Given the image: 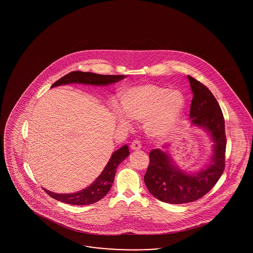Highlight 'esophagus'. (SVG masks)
<instances>
[{
	"label": "esophagus",
	"mask_w": 253,
	"mask_h": 253,
	"mask_svg": "<svg viewBox=\"0 0 253 253\" xmlns=\"http://www.w3.org/2000/svg\"><path fill=\"white\" fill-rule=\"evenodd\" d=\"M141 147L142 146H141V143H140L139 140H133L132 145H131V149L132 151H138V150L141 149Z\"/></svg>",
	"instance_id": "obj_1"
}]
</instances>
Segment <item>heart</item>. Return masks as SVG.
Returning a JSON list of instances; mask_svg holds the SVG:
<instances>
[{"label": "heart", "mask_w": 253, "mask_h": 253, "mask_svg": "<svg viewBox=\"0 0 253 253\" xmlns=\"http://www.w3.org/2000/svg\"><path fill=\"white\" fill-rule=\"evenodd\" d=\"M123 114L133 121H145L149 136L163 138L175 128L185 108V97L178 90L159 84L132 86L120 94ZM119 121L128 126L126 119L119 115Z\"/></svg>", "instance_id": "heart-1"}]
</instances>
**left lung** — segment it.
I'll use <instances>...</instances> for the list:
<instances>
[{
  "instance_id": "left-lung-1",
  "label": "left lung",
  "mask_w": 253,
  "mask_h": 253,
  "mask_svg": "<svg viewBox=\"0 0 253 253\" xmlns=\"http://www.w3.org/2000/svg\"><path fill=\"white\" fill-rule=\"evenodd\" d=\"M188 79L193 94L191 124L211 135L213 154L205 169L189 173L178 168L167 152L151 151L145 184L152 195L169 204H184L201 198L214 187L225 169L227 139L223 113L216 98L204 84L191 76Z\"/></svg>"
}]
</instances>
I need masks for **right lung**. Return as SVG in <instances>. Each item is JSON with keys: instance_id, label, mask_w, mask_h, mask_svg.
<instances>
[{"instance_id": "right-lung-1", "label": "right lung", "mask_w": 253, "mask_h": 253, "mask_svg": "<svg viewBox=\"0 0 253 253\" xmlns=\"http://www.w3.org/2000/svg\"><path fill=\"white\" fill-rule=\"evenodd\" d=\"M126 76L124 75H99L95 73L74 71L62 77L57 81L51 87L60 85L70 84H83L90 85H109L116 84L123 80ZM129 149L127 145L122 146L121 149L113 153L106 167L102 170L100 175L91 184L80 192L75 193H55L43 189L45 193L52 198L69 205L94 204L102 199L108 193L112 184L115 179L117 167L121 162L129 156Z\"/></svg>"}]
</instances>
